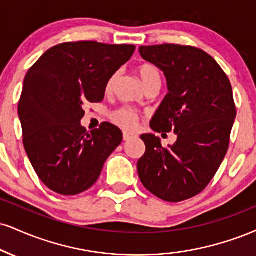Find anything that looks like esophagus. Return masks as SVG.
<instances>
[{
  "label": "esophagus",
  "mask_w": 256,
  "mask_h": 256,
  "mask_svg": "<svg viewBox=\"0 0 256 256\" xmlns=\"http://www.w3.org/2000/svg\"><path fill=\"white\" fill-rule=\"evenodd\" d=\"M134 137H136V134H131V132H124V134H122V140H130L131 138H134Z\"/></svg>",
  "instance_id": "esophagus-1"
}]
</instances>
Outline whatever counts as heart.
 <instances>
[{"label": "heart", "mask_w": 256, "mask_h": 256, "mask_svg": "<svg viewBox=\"0 0 256 256\" xmlns=\"http://www.w3.org/2000/svg\"><path fill=\"white\" fill-rule=\"evenodd\" d=\"M137 75L140 76L142 83H143L144 88H149L152 86L160 84L161 86V72H160L158 68L154 64L144 63L140 64L136 68ZM119 78V72H114L112 76L108 78L106 84V90L110 92L113 87L116 86V81ZM137 114L134 110L128 107H122V108L116 110L110 113V119L113 120V122H116V125H119L122 128H134L137 122Z\"/></svg>", "instance_id": "b5f03b06"}]
</instances>
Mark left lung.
Returning a JSON list of instances; mask_svg holds the SVG:
<instances>
[{"label": "left lung", "mask_w": 256, "mask_h": 256, "mask_svg": "<svg viewBox=\"0 0 256 256\" xmlns=\"http://www.w3.org/2000/svg\"><path fill=\"white\" fill-rule=\"evenodd\" d=\"M143 60L164 74L168 94L156 110L150 128L176 134L163 148L152 134H142L146 152L137 163L148 190L178 202L199 194L226 158L236 118L232 88L216 60L193 46H140Z\"/></svg>", "instance_id": "left-lung-1"}]
</instances>
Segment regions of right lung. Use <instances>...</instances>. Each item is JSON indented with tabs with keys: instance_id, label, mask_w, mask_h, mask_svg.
Returning a JSON list of instances; mask_svg holds the SVG:
<instances>
[{
	"instance_id": "obj_1",
	"label": "right lung",
	"mask_w": 256,
	"mask_h": 256,
	"mask_svg": "<svg viewBox=\"0 0 256 256\" xmlns=\"http://www.w3.org/2000/svg\"><path fill=\"white\" fill-rule=\"evenodd\" d=\"M134 45L63 42L27 72L19 101L24 146L46 187L62 196L90 188L122 134L110 122L87 132L83 104L104 100L107 81L134 54Z\"/></svg>"
}]
</instances>
